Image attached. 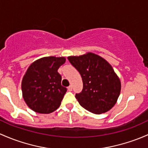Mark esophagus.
Segmentation results:
<instances>
[{
	"label": "esophagus",
	"instance_id": "1",
	"mask_svg": "<svg viewBox=\"0 0 148 148\" xmlns=\"http://www.w3.org/2000/svg\"><path fill=\"white\" fill-rule=\"evenodd\" d=\"M68 91H72V86H68Z\"/></svg>",
	"mask_w": 148,
	"mask_h": 148
}]
</instances>
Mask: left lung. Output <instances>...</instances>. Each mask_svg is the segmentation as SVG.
Segmentation results:
<instances>
[{"label":"left lung","mask_w":148,"mask_h":148,"mask_svg":"<svg viewBox=\"0 0 148 148\" xmlns=\"http://www.w3.org/2000/svg\"><path fill=\"white\" fill-rule=\"evenodd\" d=\"M80 73L83 89L75 97L85 109L95 114L106 113L116 104L121 82L109 63L94 53L67 57Z\"/></svg>","instance_id":"obj_1"}]
</instances>
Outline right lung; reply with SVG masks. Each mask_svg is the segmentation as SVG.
I'll list each match as a JSON object with an SVG mask.
<instances>
[{
    "instance_id": "add662e5",
    "label": "right lung",
    "mask_w": 148,
    "mask_h": 148,
    "mask_svg": "<svg viewBox=\"0 0 148 148\" xmlns=\"http://www.w3.org/2000/svg\"><path fill=\"white\" fill-rule=\"evenodd\" d=\"M64 57H46L34 62L22 81L23 96L27 105L39 113H50L60 107L66 87L57 70L64 64Z\"/></svg>"
}]
</instances>
